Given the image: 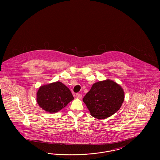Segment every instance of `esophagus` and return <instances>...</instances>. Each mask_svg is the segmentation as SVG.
I'll use <instances>...</instances> for the list:
<instances>
[{"label":"esophagus","instance_id":"34e87169","mask_svg":"<svg viewBox=\"0 0 160 160\" xmlns=\"http://www.w3.org/2000/svg\"><path fill=\"white\" fill-rule=\"evenodd\" d=\"M76 97L77 98H82V94L77 93H76Z\"/></svg>","mask_w":160,"mask_h":160}]
</instances>
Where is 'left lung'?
I'll return each instance as SVG.
<instances>
[{"label":"left lung","mask_w":160,"mask_h":160,"mask_svg":"<svg viewBox=\"0 0 160 160\" xmlns=\"http://www.w3.org/2000/svg\"><path fill=\"white\" fill-rule=\"evenodd\" d=\"M83 101L93 117L103 119L121 108L124 101V92L119 84L107 80L93 84Z\"/></svg>","instance_id":"1"}]
</instances>
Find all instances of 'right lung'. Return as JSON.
Instances as JSON below:
<instances>
[{
	"mask_svg": "<svg viewBox=\"0 0 160 160\" xmlns=\"http://www.w3.org/2000/svg\"><path fill=\"white\" fill-rule=\"evenodd\" d=\"M73 99L68 88L60 82L41 86L37 92L39 106L49 113L58 112Z\"/></svg>",
	"mask_w": 160,
	"mask_h": 160,
	"instance_id": "add662e5",
	"label": "right lung"
}]
</instances>
